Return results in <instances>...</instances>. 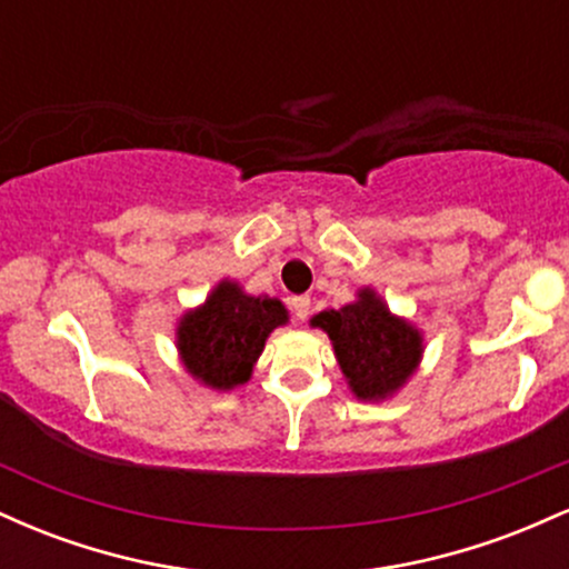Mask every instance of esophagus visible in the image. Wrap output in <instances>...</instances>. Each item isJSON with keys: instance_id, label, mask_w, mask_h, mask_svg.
Masks as SVG:
<instances>
[{"instance_id": "obj_1", "label": "esophagus", "mask_w": 569, "mask_h": 569, "mask_svg": "<svg viewBox=\"0 0 569 569\" xmlns=\"http://www.w3.org/2000/svg\"><path fill=\"white\" fill-rule=\"evenodd\" d=\"M291 316L297 323H305L310 316V297H293L291 299Z\"/></svg>"}]
</instances>
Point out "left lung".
<instances>
[{
  "label": "left lung",
  "instance_id": "1",
  "mask_svg": "<svg viewBox=\"0 0 569 569\" xmlns=\"http://www.w3.org/2000/svg\"><path fill=\"white\" fill-rule=\"evenodd\" d=\"M310 326L331 339L345 382L358 401L380 403L396 396L422 361V331L390 312L375 289L358 291L356 302L312 316Z\"/></svg>",
  "mask_w": 569,
  "mask_h": 569
}]
</instances>
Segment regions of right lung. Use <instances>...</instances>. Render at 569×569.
I'll use <instances>...</instances> for the list:
<instances>
[{
    "label": "right lung",
    "instance_id": "1",
    "mask_svg": "<svg viewBox=\"0 0 569 569\" xmlns=\"http://www.w3.org/2000/svg\"><path fill=\"white\" fill-rule=\"evenodd\" d=\"M289 323L276 297H253L234 280H219L206 302L176 326V350L192 380L211 390H234L251 380L267 337Z\"/></svg>",
    "mask_w": 569,
    "mask_h": 569
}]
</instances>
